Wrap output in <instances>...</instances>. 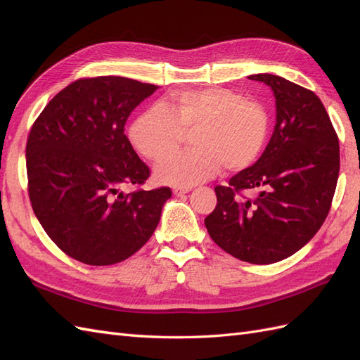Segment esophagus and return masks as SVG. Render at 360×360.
<instances>
[{
  "label": "esophagus",
  "mask_w": 360,
  "mask_h": 360,
  "mask_svg": "<svg viewBox=\"0 0 360 360\" xmlns=\"http://www.w3.org/2000/svg\"><path fill=\"white\" fill-rule=\"evenodd\" d=\"M191 192V188H174V193L177 195V197H180V195H184Z\"/></svg>",
  "instance_id": "obj_1"
}]
</instances>
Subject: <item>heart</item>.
Instances as JSON below:
<instances>
[{"label":"heart","instance_id":"obj_1","mask_svg":"<svg viewBox=\"0 0 360 360\" xmlns=\"http://www.w3.org/2000/svg\"><path fill=\"white\" fill-rule=\"evenodd\" d=\"M270 130L267 108L240 93L207 86L169 94L160 106L141 114L129 138L141 156L159 160L180 145L186 133L195 147L162 159L156 179L174 186H193L226 171H242L257 162Z\"/></svg>","mask_w":360,"mask_h":360}]
</instances>
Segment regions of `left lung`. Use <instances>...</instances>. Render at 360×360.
I'll return each mask as SVG.
<instances>
[{"label": "left lung", "mask_w": 360, "mask_h": 360, "mask_svg": "<svg viewBox=\"0 0 360 360\" xmlns=\"http://www.w3.org/2000/svg\"><path fill=\"white\" fill-rule=\"evenodd\" d=\"M248 78L274 90V135L252 167L214 188L217 202L204 224L225 252L270 264L297 252L328 217L340 174V141L314 91L270 73Z\"/></svg>", "instance_id": "left-lung-1"}]
</instances>
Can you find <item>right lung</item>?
I'll use <instances>...</instances> for the list:
<instances>
[{"label": "right lung", "mask_w": 360, "mask_h": 360, "mask_svg": "<svg viewBox=\"0 0 360 360\" xmlns=\"http://www.w3.org/2000/svg\"><path fill=\"white\" fill-rule=\"evenodd\" d=\"M156 90L123 76L76 79L31 126V207L51 240L84 264L111 266L134 255L171 198L169 188H139L150 168L124 135L130 112ZM132 186L135 191L124 192Z\"/></svg>", "instance_id": "add662e5"}]
</instances>
